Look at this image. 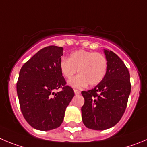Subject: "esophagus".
<instances>
[{
  "label": "esophagus",
  "mask_w": 147,
  "mask_h": 147,
  "mask_svg": "<svg viewBox=\"0 0 147 147\" xmlns=\"http://www.w3.org/2000/svg\"><path fill=\"white\" fill-rule=\"evenodd\" d=\"M74 92H75V94L76 95H78V94H80V91H78V90H77V89H75L74 90Z\"/></svg>",
  "instance_id": "1"
}]
</instances>
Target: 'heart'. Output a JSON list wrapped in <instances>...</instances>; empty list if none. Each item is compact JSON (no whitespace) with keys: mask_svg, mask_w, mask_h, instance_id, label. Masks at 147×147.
<instances>
[{"mask_svg":"<svg viewBox=\"0 0 147 147\" xmlns=\"http://www.w3.org/2000/svg\"><path fill=\"white\" fill-rule=\"evenodd\" d=\"M62 75L70 78L78 72L79 75L69 80V84L74 88H81L94 86L105 78L108 69V60L105 55L94 51L78 50L71 53L69 58H61L59 63Z\"/></svg>","mask_w":147,"mask_h":147,"instance_id":"obj_1","label":"heart"}]
</instances>
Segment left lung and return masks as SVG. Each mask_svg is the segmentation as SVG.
<instances>
[{
    "mask_svg": "<svg viewBox=\"0 0 147 147\" xmlns=\"http://www.w3.org/2000/svg\"><path fill=\"white\" fill-rule=\"evenodd\" d=\"M108 60L105 78L94 88L83 91L82 119L86 127L104 130L116 125L127 105L131 91L127 67L113 52L104 49Z\"/></svg>",
    "mask_w": 147,
    "mask_h": 147,
    "instance_id": "obj_1",
    "label": "left lung"
}]
</instances>
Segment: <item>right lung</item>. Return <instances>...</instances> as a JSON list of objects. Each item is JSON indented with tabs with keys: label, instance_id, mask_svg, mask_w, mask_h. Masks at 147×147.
I'll use <instances>...</instances> for the list:
<instances>
[{
	"label": "right lung",
	"instance_id": "1",
	"mask_svg": "<svg viewBox=\"0 0 147 147\" xmlns=\"http://www.w3.org/2000/svg\"><path fill=\"white\" fill-rule=\"evenodd\" d=\"M63 47H44L26 62L19 73L17 92L21 111L32 127L47 131L60 127L75 93L66 86L59 63ZM62 88L55 93V90Z\"/></svg>",
	"mask_w": 147,
	"mask_h": 147
}]
</instances>
